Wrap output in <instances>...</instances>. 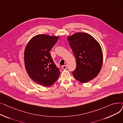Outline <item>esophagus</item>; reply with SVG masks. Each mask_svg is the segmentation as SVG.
Here are the masks:
<instances>
[{
    "instance_id": "esophagus-1",
    "label": "esophagus",
    "mask_w": 123,
    "mask_h": 123,
    "mask_svg": "<svg viewBox=\"0 0 123 123\" xmlns=\"http://www.w3.org/2000/svg\"><path fill=\"white\" fill-rule=\"evenodd\" d=\"M62 68L63 69L65 70V69H66L67 68V65H63V66H62Z\"/></svg>"
}]
</instances>
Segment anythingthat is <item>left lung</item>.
<instances>
[{
  "mask_svg": "<svg viewBox=\"0 0 123 123\" xmlns=\"http://www.w3.org/2000/svg\"><path fill=\"white\" fill-rule=\"evenodd\" d=\"M76 60L74 78L81 83L93 79L100 72L103 64L101 47L95 39L87 33L79 32L67 38Z\"/></svg>",
  "mask_w": 123,
  "mask_h": 123,
  "instance_id": "left-lung-1",
  "label": "left lung"
}]
</instances>
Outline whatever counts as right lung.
Instances as JSON below:
<instances>
[{"mask_svg": "<svg viewBox=\"0 0 123 123\" xmlns=\"http://www.w3.org/2000/svg\"><path fill=\"white\" fill-rule=\"evenodd\" d=\"M58 39V36L37 35L31 39L25 49L26 70L32 80L43 86L53 85L60 74L50 53Z\"/></svg>", "mask_w": 123, "mask_h": 123, "instance_id": "add662e5", "label": "right lung"}]
</instances>
